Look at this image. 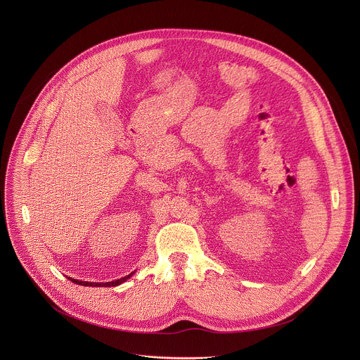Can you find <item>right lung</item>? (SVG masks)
<instances>
[{
    "mask_svg": "<svg viewBox=\"0 0 360 360\" xmlns=\"http://www.w3.org/2000/svg\"><path fill=\"white\" fill-rule=\"evenodd\" d=\"M134 273H130L129 276L126 277H122L119 280H115V281H108V283H90V281H80V280H76V278H70L73 283L76 284H80V285H89V287H113V285H119L122 283H124L129 277H132Z\"/></svg>",
    "mask_w": 360,
    "mask_h": 360,
    "instance_id": "obj_1",
    "label": "right lung"
}]
</instances>
